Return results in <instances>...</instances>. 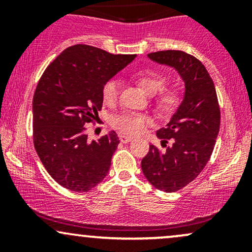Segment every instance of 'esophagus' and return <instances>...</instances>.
<instances>
[{
    "label": "esophagus",
    "instance_id": "34e87169",
    "mask_svg": "<svg viewBox=\"0 0 252 252\" xmlns=\"http://www.w3.org/2000/svg\"><path fill=\"white\" fill-rule=\"evenodd\" d=\"M120 140H121V142H122V143H129L130 141H132V137H131V136H128V135H121Z\"/></svg>",
    "mask_w": 252,
    "mask_h": 252
}]
</instances>
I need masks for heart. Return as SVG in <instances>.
I'll use <instances>...</instances> for the list:
<instances>
[{
    "label": "heart",
    "mask_w": 252,
    "mask_h": 252,
    "mask_svg": "<svg viewBox=\"0 0 252 252\" xmlns=\"http://www.w3.org/2000/svg\"><path fill=\"white\" fill-rule=\"evenodd\" d=\"M136 82L142 86V89L148 94H156L155 103L163 111H170L180 102V94L175 89H163L167 79L160 72L144 68L135 73ZM121 82L117 78H111L103 84L102 98L104 103L114 104L120 96ZM150 123V117L148 115L140 114V112L126 111L117 115L112 118V124L126 134L135 135L141 132L147 124Z\"/></svg>",
    "instance_id": "b5f03b06"
}]
</instances>
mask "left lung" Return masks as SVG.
Listing matches in <instances>:
<instances>
[{"instance_id":"8db88e82","label":"left lung","mask_w":252,"mask_h":252,"mask_svg":"<svg viewBox=\"0 0 252 252\" xmlns=\"http://www.w3.org/2000/svg\"><path fill=\"white\" fill-rule=\"evenodd\" d=\"M153 62L175 68L185 83L184 99L156 136L166 147L150 144L141 162L146 179L155 189L172 193L184 189L209 162L220 126V110L215 84L205 66L182 51L149 53ZM170 139L172 146H166Z\"/></svg>"}]
</instances>
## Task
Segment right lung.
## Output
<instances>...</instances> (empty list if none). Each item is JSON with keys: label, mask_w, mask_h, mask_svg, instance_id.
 Segmentation results:
<instances>
[{"label": "right lung", "mask_w": 252, "mask_h": 252, "mask_svg": "<svg viewBox=\"0 0 252 252\" xmlns=\"http://www.w3.org/2000/svg\"><path fill=\"white\" fill-rule=\"evenodd\" d=\"M89 45L66 48L47 66L33 97V141L52 178L88 192L105 178L120 140L110 131L88 140L85 126L102 110L103 84L135 59Z\"/></svg>", "instance_id": "obj_1"}]
</instances>
